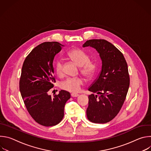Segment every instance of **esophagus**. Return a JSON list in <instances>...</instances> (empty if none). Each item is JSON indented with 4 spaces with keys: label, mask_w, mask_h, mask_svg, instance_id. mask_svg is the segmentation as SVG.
Segmentation results:
<instances>
[{
    "label": "esophagus",
    "mask_w": 151,
    "mask_h": 151,
    "mask_svg": "<svg viewBox=\"0 0 151 151\" xmlns=\"http://www.w3.org/2000/svg\"><path fill=\"white\" fill-rule=\"evenodd\" d=\"M78 96H79V94H75V93L71 94V97H77Z\"/></svg>",
    "instance_id": "obj_1"
}]
</instances>
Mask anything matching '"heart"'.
<instances>
[{"instance_id":"1","label":"heart","mask_w":151,"mask_h":151,"mask_svg":"<svg viewBox=\"0 0 151 151\" xmlns=\"http://www.w3.org/2000/svg\"><path fill=\"white\" fill-rule=\"evenodd\" d=\"M68 55L72 61L80 67L81 72L85 77L91 78L93 76L97 69V64L94 61L89 60V56L87 53L81 49L76 48L70 51ZM55 68L58 74L63 73V62L61 59L56 61ZM83 83V79L81 78H69L61 82V88L69 92L77 93Z\"/></svg>"}]
</instances>
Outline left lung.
<instances>
[{
	"label": "left lung",
	"mask_w": 151,
	"mask_h": 151,
	"mask_svg": "<svg viewBox=\"0 0 151 151\" xmlns=\"http://www.w3.org/2000/svg\"><path fill=\"white\" fill-rule=\"evenodd\" d=\"M82 47L96 49L101 60V72L88 88L93 94L88 96L87 118L94 123L108 122L119 112L129 88L126 60L118 48L104 39L88 40Z\"/></svg>",
	"instance_id": "1"
}]
</instances>
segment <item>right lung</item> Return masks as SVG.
I'll list each match as a JSON object with an SVG mask.
<instances>
[{
	"instance_id": "add662e5",
	"label": "right lung",
	"mask_w": 151,
	"mask_h": 151,
	"mask_svg": "<svg viewBox=\"0 0 151 151\" xmlns=\"http://www.w3.org/2000/svg\"><path fill=\"white\" fill-rule=\"evenodd\" d=\"M58 42H46L37 45L26 58L19 79V91L26 108L38 124L45 127L58 124L64 116V106L70 98L61 90L51 97L48 94L55 82L53 60L62 49Z\"/></svg>"
}]
</instances>
